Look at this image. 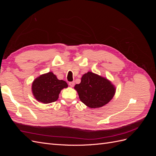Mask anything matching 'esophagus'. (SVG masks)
<instances>
[{"mask_svg": "<svg viewBox=\"0 0 156 156\" xmlns=\"http://www.w3.org/2000/svg\"><path fill=\"white\" fill-rule=\"evenodd\" d=\"M69 85L71 87H73L74 85H75V83L73 81V82H69Z\"/></svg>", "mask_w": 156, "mask_h": 156, "instance_id": "obj_1", "label": "esophagus"}]
</instances>
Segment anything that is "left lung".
<instances>
[{"label": "left lung", "mask_w": 156, "mask_h": 156, "mask_svg": "<svg viewBox=\"0 0 156 156\" xmlns=\"http://www.w3.org/2000/svg\"><path fill=\"white\" fill-rule=\"evenodd\" d=\"M74 88L80 100L91 108L105 105L114 97L116 87L109 80L91 72L84 73Z\"/></svg>", "instance_id": "8db88e82"}]
</instances>
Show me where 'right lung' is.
<instances>
[{
  "instance_id": "add662e5",
  "label": "right lung",
  "mask_w": 156,
  "mask_h": 156,
  "mask_svg": "<svg viewBox=\"0 0 156 156\" xmlns=\"http://www.w3.org/2000/svg\"><path fill=\"white\" fill-rule=\"evenodd\" d=\"M68 87L66 82L58 79L53 72H49L34 80L32 92L37 101L47 104L57 100L61 90Z\"/></svg>"
}]
</instances>
